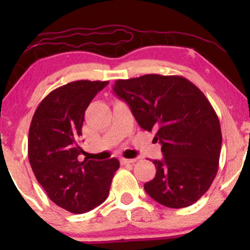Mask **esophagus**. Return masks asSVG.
<instances>
[{
	"label": "esophagus",
	"instance_id": "34e87169",
	"mask_svg": "<svg viewBox=\"0 0 250 250\" xmlns=\"http://www.w3.org/2000/svg\"><path fill=\"white\" fill-rule=\"evenodd\" d=\"M136 160H131V159H121L120 160V162L122 163V165H130V163H134Z\"/></svg>",
	"mask_w": 250,
	"mask_h": 250
}]
</instances>
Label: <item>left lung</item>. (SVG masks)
<instances>
[{
    "mask_svg": "<svg viewBox=\"0 0 250 250\" xmlns=\"http://www.w3.org/2000/svg\"><path fill=\"white\" fill-rule=\"evenodd\" d=\"M113 90L162 146L147 194L169 208L196 202L216 176L222 145L219 117L205 94L185 77L157 74L117 80Z\"/></svg>",
    "mask_w": 250,
    "mask_h": 250,
    "instance_id": "1",
    "label": "left lung"
}]
</instances>
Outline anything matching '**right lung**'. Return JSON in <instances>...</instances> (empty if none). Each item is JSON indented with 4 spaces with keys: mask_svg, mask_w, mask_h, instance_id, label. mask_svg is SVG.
I'll use <instances>...</instances> for the list:
<instances>
[{
    "mask_svg": "<svg viewBox=\"0 0 250 250\" xmlns=\"http://www.w3.org/2000/svg\"><path fill=\"white\" fill-rule=\"evenodd\" d=\"M108 81H74L48 94L29 128L28 157L36 180L55 205L87 213L108 197L119 160L94 161L79 155L84 111Z\"/></svg>",
    "mask_w": 250,
    "mask_h": 250,
    "instance_id": "1",
    "label": "right lung"
}]
</instances>
